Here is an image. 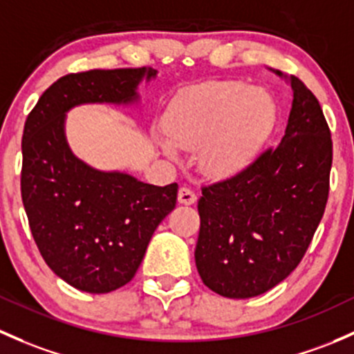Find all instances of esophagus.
Returning <instances> with one entry per match:
<instances>
[{"label": "esophagus", "instance_id": "34e87169", "mask_svg": "<svg viewBox=\"0 0 354 354\" xmlns=\"http://www.w3.org/2000/svg\"><path fill=\"white\" fill-rule=\"evenodd\" d=\"M178 202L183 203V205H193L196 202V193L192 188L181 187L178 192Z\"/></svg>", "mask_w": 354, "mask_h": 354}]
</instances>
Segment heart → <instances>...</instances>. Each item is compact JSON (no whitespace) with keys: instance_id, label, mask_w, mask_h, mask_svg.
Segmentation results:
<instances>
[{"instance_id":"b5f03b06","label":"heart","mask_w":354,"mask_h":354,"mask_svg":"<svg viewBox=\"0 0 354 354\" xmlns=\"http://www.w3.org/2000/svg\"><path fill=\"white\" fill-rule=\"evenodd\" d=\"M277 124V105L266 89L241 81H210L178 93L162 127L173 146L200 151L212 176L243 171L261 151Z\"/></svg>"}]
</instances>
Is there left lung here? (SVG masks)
Masks as SVG:
<instances>
[{"instance_id": "left-lung-1", "label": "left lung", "mask_w": 354, "mask_h": 354, "mask_svg": "<svg viewBox=\"0 0 354 354\" xmlns=\"http://www.w3.org/2000/svg\"><path fill=\"white\" fill-rule=\"evenodd\" d=\"M281 76V73H278ZM292 110L280 146L234 176L202 187L195 263L212 292L261 295L302 261L324 215L333 139L314 93L290 76Z\"/></svg>"}]
</instances>
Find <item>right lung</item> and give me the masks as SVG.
<instances>
[{
    "mask_svg": "<svg viewBox=\"0 0 354 354\" xmlns=\"http://www.w3.org/2000/svg\"><path fill=\"white\" fill-rule=\"evenodd\" d=\"M154 69H91L59 77L30 111L21 137V200L47 266L71 286L109 293L127 285L152 234L176 207L178 185L102 173L74 158L66 111L81 103H129Z\"/></svg>",
    "mask_w": 354,
    "mask_h": 354,
    "instance_id": "add662e5",
    "label": "right lung"
}]
</instances>
